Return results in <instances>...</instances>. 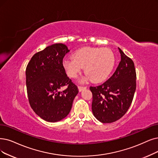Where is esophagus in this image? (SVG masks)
Returning a JSON list of instances; mask_svg holds the SVG:
<instances>
[{
    "instance_id": "esophagus-1",
    "label": "esophagus",
    "mask_w": 158,
    "mask_h": 158,
    "mask_svg": "<svg viewBox=\"0 0 158 158\" xmlns=\"http://www.w3.org/2000/svg\"><path fill=\"white\" fill-rule=\"evenodd\" d=\"M78 87L79 91H83L84 89H86V87L85 86H80V85H79Z\"/></svg>"
}]
</instances>
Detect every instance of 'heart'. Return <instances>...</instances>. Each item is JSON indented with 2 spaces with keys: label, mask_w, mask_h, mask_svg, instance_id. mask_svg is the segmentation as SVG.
Masks as SVG:
<instances>
[{
  "label": "heart",
  "mask_w": 158,
  "mask_h": 158,
  "mask_svg": "<svg viewBox=\"0 0 158 158\" xmlns=\"http://www.w3.org/2000/svg\"><path fill=\"white\" fill-rule=\"evenodd\" d=\"M115 61L114 54L109 48L84 47L78 50L73 58L65 59L64 67L71 78L77 77L85 67V78L99 83L108 77Z\"/></svg>",
  "instance_id": "obj_1"
}]
</instances>
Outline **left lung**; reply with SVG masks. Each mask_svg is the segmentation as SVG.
Instances as JSON below:
<instances>
[{
	"label": "left lung",
	"instance_id": "obj_1",
	"mask_svg": "<svg viewBox=\"0 0 158 158\" xmlns=\"http://www.w3.org/2000/svg\"><path fill=\"white\" fill-rule=\"evenodd\" d=\"M121 60L111 77L102 85L90 87L92 111L102 123L121 118L128 110L136 89L134 63L118 48Z\"/></svg>",
	"mask_w": 158,
	"mask_h": 158
}]
</instances>
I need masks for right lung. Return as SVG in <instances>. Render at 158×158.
<instances>
[{
	"label": "right lung",
	"mask_w": 158,
	"mask_h": 158,
	"mask_svg": "<svg viewBox=\"0 0 158 158\" xmlns=\"http://www.w3.org/2000/svg\"><path fill=\"white\" fill-rule=\"evenodd\" d=\"M69 51L64 44H54L35 53L26 69L30 105L37 115L48 122H58L67 117L78 93L63 65V59ZM63 86L66 88L61 91Z\"/></svg>",
	"instance_id": "1"
}]
</instances>
